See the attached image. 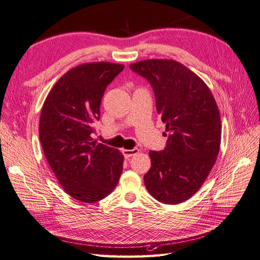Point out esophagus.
Returning a JSON list of instances; mask_svg holds the SVG:
<instances>
[{"instance_id":"34e87169","label":"esophagus","mask_w":260,"mask_h":260,"mask_svg":"<svg viewBox=\"0 0 260 260\" xmlns=\"http://www.w3.org/2000/svg\"><path fill=\"white\" fill-rule=\"evenodd\" d=\"M139 152L138 148H132V149H122V154L124 156V158H130L131 156L136 155Z\"/></svg>"}]
</instances>
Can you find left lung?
I'll list each match as a JSON object with an SVG mask.
<instances>
[{
  "mask_svg": "<svg viewBox=\"0 0 260 260\" xmlns=\"http://www.w3.org/2000/svg\"><path fill=\"white\" fill-rule=\"evenodd\" d=\"M129 67L152 85L168 132L162 151L149 152L145 186L158 202L182 203L200 190L219 153L221 121L216 101L205 82L176 60L147 59Z\"/></svg>",
  "mask_w": 260,
  "mask_h": 260,
  "instance_id": "8db88e82",
  "label": "left lung"
}]
</instances>
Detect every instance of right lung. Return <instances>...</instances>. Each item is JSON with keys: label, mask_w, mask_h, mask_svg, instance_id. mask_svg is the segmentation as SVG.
I'll use <instances>...</instances> for the list:
<instances>
[{"label": "right lung", "mask_w": 260, "mask_h": 260, "mask_svg": "<svg viewBox=\"0 0 260 260\" xmlns=\"http://www.w3.org/2000/svg\"><path fill=\"white\" fill-rule=\"evenodd\" d=\"M123 68L101 61L70 69L54 84L42 107L39 137L46 160L64 191L82 203L106 198L121 176L122 154L96 144L91 135L107 85Z\"/></svg>", "instance_id": "add662e5"}]
</instances>
